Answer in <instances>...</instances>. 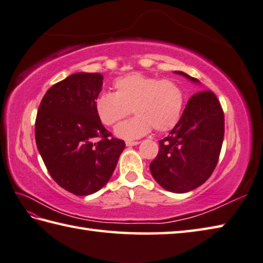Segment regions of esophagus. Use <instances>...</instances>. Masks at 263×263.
<instances>
[{
	"label": "esophagus",
	"mask_w": 263,
	"mask_h": 263,
	"mask_svg": "<svg viewBox=\"0 0 263 263\" xmlns=\"http://www.w3.org/2000/svg\"><path fill=\"white\" fill-rule=\"evenodd\" d=\"M125 143H126L127 147H132V146L139 145V143H140V142H139V141H130V140H127Z\"/></svg>",
	"instance_id": "1"
}]
</instances>
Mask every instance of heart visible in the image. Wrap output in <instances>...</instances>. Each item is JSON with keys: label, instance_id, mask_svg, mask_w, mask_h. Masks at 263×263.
I'll return each instance as SVG.
<instances>
[{"label": "heart", "instance_id": "b5f03b06", "mask_svg": "<svg viewBox=\"0 0 263 263\" xmlns=\"http://www.w3.org/2000/svg\"><path fill=\"white\" fill-rule=\"evenodd\" d=\"M115 92H104L95 102L96 114L104 125L111 126L136 112L114 130L118 138L132 140L154 130L166 132L178 124L184 106V91L173 80H159L140 73L114 82Z\"/></svg>", "mask_w": 263, "mask_h": 263}]
</instances>
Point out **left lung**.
<instances>
[{
	"label": "left lung",
	"mask_w": 263,
	"mask_h": 263,
	"mask_svg": "<svg viewBox=\"0 0 263 263\" xmlns=\"http://www.w3.org/2000/svg\"><path fill=\"white\" fill-rule=\"evenodd\" d=\"M194 83L197 79L174 71ZM224 136L222 107L212 91L190 97L178 124L159 140V151L151 163L156 182L172 193H187L203 184L219 161Z\"/></svg>",
	"instance_id": "obj_1"
}]
</instances>
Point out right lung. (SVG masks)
<instances>
[{"label":"right lung","mask_w":263,"mask_h":263,"mask_svg":"<svg viewBox=\"0 0 263 263\" xmlns=\"http://www.w3.org/2000/svg\"><path fill=\"white\" fill-rule=\"evenodd\" d=\"M102 80L99 73L66 77L46 91L36 116V146L50 176L77 196L104 187L125 148L96 114Z\"/></svg>","instance_id":"add662e5"}]
</instances>
